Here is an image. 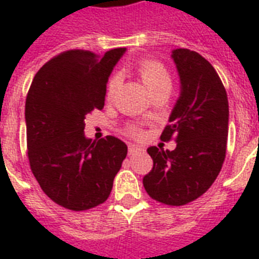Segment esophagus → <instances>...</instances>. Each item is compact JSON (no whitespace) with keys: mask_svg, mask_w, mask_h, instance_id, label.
Listing matches in <instances>:
<instances>
[{"mask_svg":"<svg viewBox=\"0 0 259 259\" xmlns=\"http://www.w3.org/2000/svg\"><path fill=\"white\" fill-rule=\"evenodd\" d=\"M140 152H142L141 148H138V146H136V145H129V154H130V156L140 153Z\"/></svg>","mask_w":259,"mask_h":259,"instance_id":"1","label":"esophagus"}]
</instances>
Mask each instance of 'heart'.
Instances as JSON below:
<instances>
[{"instance_id": "1", "label": "heart", "mask_w": 259, "mask_h": 259, "mask_svg": "<svg viewBox=\"0 0 259 259\" xmlns=\"http://www.w3.org/2000/svg\"><path fill=\"white\" fill-rule=\"evenodd\" d=\"M137 74L141 78L142 83L145 84L146 89L152 90L157 89L160 86H170V78L166 70L154 60H141L137 64ZM118 87V78H113L107 86V99H111L115 94ZM134 133V132H132Z\"/></svg>"}]
</instances>
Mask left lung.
<instances>
[{"mask_svg":"<svg viewBox=\"0 0 259 259\" xmlns=\"http://www.w3.org/2000/svg\"><path fill=\"white\" fill-rule=\"evenodd\" d=\"M180 78V95L161 134L176 136V149L150 146L153 168L142 183L152 199L183 205L201 196L212 185L226 157L229 101L217 71L195 51H172Z\"/></svg>","mask_w":259,"mask_h":259,"instance_id":"8db88e82","label":"left lung"}]
</instances>
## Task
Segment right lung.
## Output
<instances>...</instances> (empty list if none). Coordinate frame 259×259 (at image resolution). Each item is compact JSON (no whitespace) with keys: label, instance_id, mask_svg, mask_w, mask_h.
I'll list each match as a JSON object with an SVG mask.
<instances>
[{"label":"right lung","instance_id":"right-lung-1","mask_svg":"<svg viewBox=\"0 0 259 259\" xmlns=\"http://www.w3.org/2000/svg\"><path fill=\"white\" fill-rule=\"evenodd\" d=\"M126 48L103 56L71 50L47 62L26 95V146L30 169L51 200L84 211L107 200L127 146L107 136L86 138L84 119L103 109L106 84Z\"/></svg>","mask_w":259,"mask_h":259}]
</instances>
